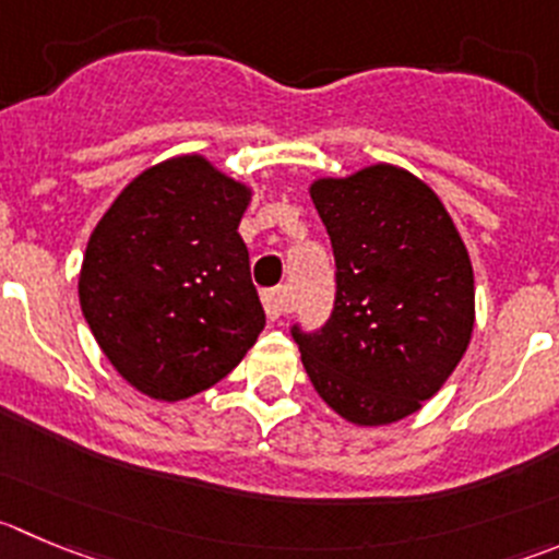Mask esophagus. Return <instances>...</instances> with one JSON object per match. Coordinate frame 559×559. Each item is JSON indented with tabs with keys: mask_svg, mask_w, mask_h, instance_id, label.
<instances>
[{
	"mask_svg": "<svg viewBox=\"0 0 559 559\" xmlns=\"http://www.w3.org/2000/svg\"><path fill=\"white\" fill-rule=\"evenodd\" d=\"M263 307H265V316H269L271 321H280L283 316H288L290 312L288 290L276 288V290H269V294H263Z\"/></svg>",
	"mask_w": 559,
	"mask_h": 559,
	"instance_id": "esophagus-1",
	"label": "esophagus"
}]
</instances>
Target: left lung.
Here are the masks:
<instances>
[{
	"instance_id": "1",
	"label": "left lung",
	"mask_w": 559,
	"mask_h": 559,
	"mask_svg": "<svg viewBox=\"0 0 559 559\" xmlns=\"http://www.w3.org/2000/svg\"><path fill=\"white\" fill-rule=\"evenodd\" d=\"M337 265L332 318L290 329L318 395L390 425L442 390L475 329L472 260L442 200L392 164L310 186Z\"/></svg>"
}]
</instances>
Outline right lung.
Returning <instances> with one entry per match:
<instances>
[{"mask_svg":"<svg viewBox=\"0 0 559 559\" xmlns=\"http://www.w3.org/2000/svg\"><path fill=\"white\" fill-rule=\"evenodd\" d=\"M249 200V186L191 153L136 175L95 225L79 274L84 321L147 397L209 390L263 332L238 236Z\"/></svg>","mask_w":559,"mask_h":559,"instance_id":"right-lung-1","label":"right lung"}]
</instances>
